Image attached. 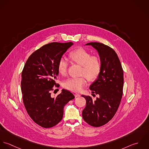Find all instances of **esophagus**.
<instances>
[{"label": "esophagus", "instance_id": "obj_1", "mask_svg": "<svg viewBox=\"0 0 149 149\" xmlns=\"http://www.w3.org/2000/svg\"><path fill=\"white\" fill-rule=\"evenodd\" d=\"M75 96L76 97H80L81 95H80V94H79V93H75Z\"/></svg>", "mask_w": 149, "mask_h": 149}]
</instances>
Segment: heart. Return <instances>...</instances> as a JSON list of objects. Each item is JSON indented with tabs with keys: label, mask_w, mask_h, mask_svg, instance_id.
<instances>
[{
	"label": "heart",
	"mask_w": 149,
	"mask_h": 149,
	"mask_svg": "<svg viewBox=\"0 0 149 149\" xmlns=\"http://www.w3.org/2000/svg\"><path fill=\"white\" fill-rule=\"evenodd\" d=\"M69 59L72 63L81 66L79 74L84 75L89 81H93L99 75L101 69V61L99 56L91 55L89 51L82 48H77L69 54ZM68 63L64 58H61L58 64L60 74L65 75L67 72ZM87 81L84 76L71 78L65 80L63 86L74 92L81 91L86 85Z\"/></svg>",
	"instance_id": "b5f03b06"
}]
</instances>
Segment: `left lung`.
I'll list each match as a JSON object with an SVG mask.
<instances>
[{
  "instance_id": "1",
  "label": "left lung",
  "mask_w": 149,
  "mask_h": 149,
  "mask_svg": "<svg viewBox=\"0 0 149 149\" xmlns=\"http://www.w3.org/2000/svg\"><path fill=\"white\" fill-rule=\"evenodd\" d=\"M86 45H91L97 51L101 69L97 80L90 86L93 93L91 95H95V93L99 97L94 101L90 96L82 95L86 101L82 117L90 125L98 127L110 121L118 109L123 95V70L118 55L112 48L96 42Z\"/></svg>"
}]
</instances>
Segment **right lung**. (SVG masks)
I'll list each match as a JSON object with an SVG mask.
<instances>
[{
  "label": "right lung",
  "mask_w": 149,
  "mask_h": 149,
  "mask_svg": "<svg viewBox=\"0 0 149 149\" xmlns=\"http://www.w3.org/2000/svg\"><path fill=\"white\" fill-rule=\"evenodd\" d=\"M72 45L71 42H54L43 45L30 55L22 70L21 91L25 109L31 119L43 128L58 124L64 106L75 98L64 89L56 98L51 96L54 86L58 87L59 60Z\"/></svg>",
  "instance_id": "obj_1"
}]
</instances>
